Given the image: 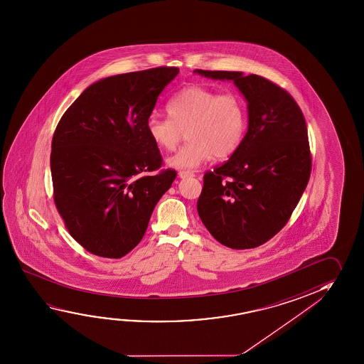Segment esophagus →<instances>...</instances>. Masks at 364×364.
<instances>
[{
  "label": "esophagus",
  "mask_w": 364,
  "mask_h": 364,
  "mask_svg": "<svg viewBox=\"0 0 364 364\" xmlns=\"http://www.w3.org/2000/svg\"><path fill=\"white\" fill-rule=\"evenodd\" d=\"M179 176L181 179H186V178H193L196 175H194V173H191V171H180Z\"/></svg>",
  "instance_id": "1"
}]
</instances>
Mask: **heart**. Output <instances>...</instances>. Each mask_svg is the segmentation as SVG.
<instances>
[{
    "label": "heart",
    "mask_w": 364,
    "mask_h": 364,
    "mask_svg": "<svg viewBox=\"0 0 364 364\" xmlns=\"http://www.w3.org/2000/svg\"><path fill=\"white\" fill-rule=\"evenodd\" d=\"M166 109L170 118L151 115L146 129L151 141L167 152L176 149L186 131L189 142L167 161L173 168L194 170L215 156L226 159L244 139L246 105L235 92L220 94L203 85H189L168 100Z\"/></svg>",
    "instance_id": "1"
}]
</instances>
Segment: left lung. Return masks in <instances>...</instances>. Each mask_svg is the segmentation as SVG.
I'll return each mask as SVG.
<instances>
[{"instance_id":"1","label":"left lung","mask_w":364,"mask_h":364,"mask_svg":"<svg viewBox=\"0 0 364 364\" xmlns=\"http://www.w3.org/2000/svg\"><path fill=\"white\" fill-rule=\"evenodd\" d=\"M194 72L233 81L246 99L249 118L239 149L204 175L198 215L220 244L236 250L254 249L286 226L310 179L304 114L286 90L262 76Z\"/></svg>"}]
</instances>
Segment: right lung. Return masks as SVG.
Wrapping results in <instances>:
<instances>
[{"label": "right lung", "mask_w": 364, "mask_h": 364, "mask_svg": "<svg viewBox=\"0 0 364 364\" xmlns=\"http://www.w3.org/2000/svg\"><path fill=\"white\" fill-rule=\"evenodd\" d=\"M178 67L99 80L60 118L50 152L55 207L68 232L97 257L119 259L144 237L160 198L176 178L146 123Z\"/></svg>", "instance_id": "right-lung-1"}]
</instances>
